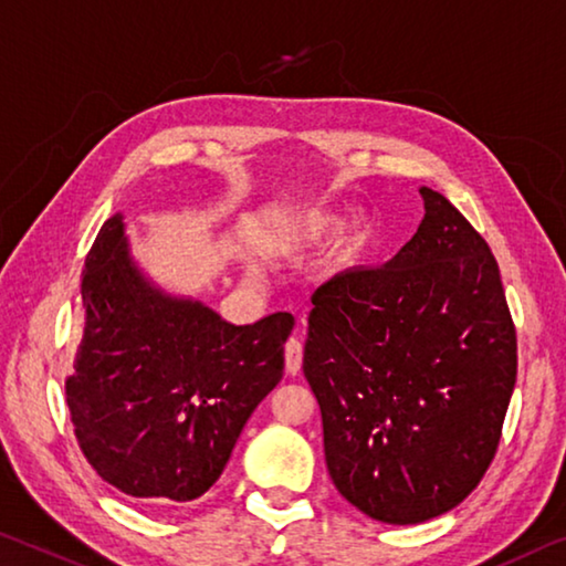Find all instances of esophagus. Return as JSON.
Masks as SVG:
<instances>
[{
    "mask_svg": "<svg viewBox=\"0 0 566 566\" xmlns=\"http://www.w3.org/2000/svg\"><path fill=\"white\" fill-rule=\"evenodd\" d=\"M302 357H304V347L297 337H290L284 345V365H286V373L290 375H297L300 367H302Z\"/></svg>",
    "mask_w": 566,
    "mask_h": 566,
    "instance_id": "esophagus-1",
    "label": "esophagus"
}]
</instances>
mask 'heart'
Returning a JSON list of instances; mask_svg holds the SVG:
<instances>
[{"mask_svg": "<svg viewBox=\"0 0 566 566\" xmlns=\"http://www.w3.org/2000/svg\"><path fill=\"white\" fill-rule=\"evenodd\" d=\"M332 229H335V221L325 217V213H307V217H302L297 223H294L290 237L294 244H310V241H319L329 237Z\"/></svg>", "mask_w": 566, "mask_h": 566, "instance_id": "heart-1", "label": "heart"}]
</instances>
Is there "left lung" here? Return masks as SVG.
Here are the masks:
<instances>
[{
  "mask_svg": "<svg viewBox=\"0 0 566 566\" xmlns=\"http://www.w3.org/2000/svg\"><path fill=\"white\" fill-rule=\"evenodd\" d=\"M426 217L388 264L312 294L304 378L337 491L375 522L459 506L499 451L516 382V327L491 249L420 188Z\"/></svg>",
  "mask_w": 566,
  "mask_h": 566,
  "instance_id": "8db88e82",
  "label": "left lung"
}]
</instances>
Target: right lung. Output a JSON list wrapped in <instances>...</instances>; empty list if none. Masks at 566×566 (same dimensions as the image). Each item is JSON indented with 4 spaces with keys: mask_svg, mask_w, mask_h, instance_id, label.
<instances>
[{
    "mask_svg": "<svg viewBox=\"0 0 566 566\" xmlns=\"http://www.w3.org/2000/svg\"><path fill=\"white\" fill-rule=\"evenodd\" d=\"M80 280L83 339L65 380L80 451L143 504L203 496L282 380L294 317L237 327L201 302L166 297L130 262L120 217L103 223Z\"/></svg>",
    "mask_w": 566,
    "mask_h": 566,
    "instance_id": "right-lung-1",
    "label": "right lung"
}]
</instances>
